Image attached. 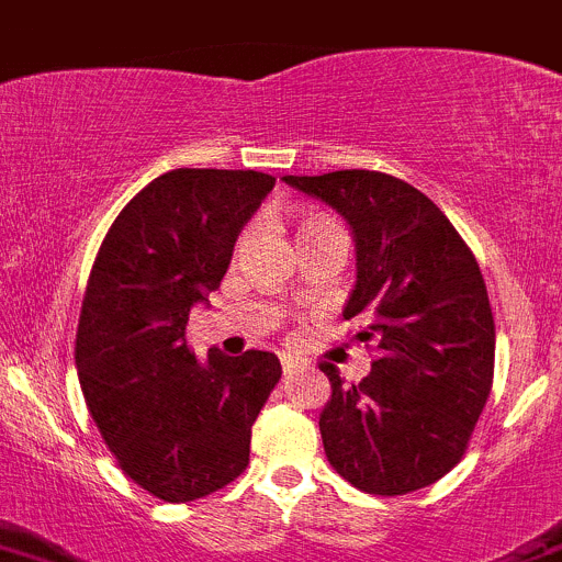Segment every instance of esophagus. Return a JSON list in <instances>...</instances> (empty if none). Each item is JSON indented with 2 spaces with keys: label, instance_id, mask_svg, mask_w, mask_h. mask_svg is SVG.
Returning <instances> with one entry per match:
<instances>
[{
  "label": "esophagus",
  "instance_id": "obj_1",
  "mask_svg": "<svg viewBox=\"0 0 562 562\" xmlns=\"http://www.w3.org/2000/svg\"><path fill=\"white\" fill-rule=\"evenodd\" d=\"M281 366H283V373H300V370L308 368V362L300 360V357H292V355H281Z\"/></svg>",
  "mask_w": 562,
  "mask_h": 562
}]
</instances>
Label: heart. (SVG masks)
Segmentation results:
<instances>
[{
	"label": "heart",
	"instance_id": "1",
	"mask_svg": "<svg viewBox=\"0 0 562 562\" xmlns=\"http://www.w3.org/2000/svg\"><path fill=\"white\" fill-rule=\"evenodd\" d=\"M319 224H327V222H303V227H300V229H305V227H319Z\"/></svg>",
	"mask_w": 562,
	"mask_h": 562
}]
</instances>
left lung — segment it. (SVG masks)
<instances>
[{"mask_svg":"<svg viewBox=\"0 0 562 562\" xmlns=\"http://www.w3.org/2000/svg\"><path fill=\"white\" fill-rule=\"evenodd\" d=\"M346 218L357 283L344 316L379 360L357 384L324 362L333 397L324 454L370 495H406L447 476L473 436L495 370V322L476 257L441 207L395 176H283Z\"/></svg>","mask_w":562,"mask_h":562,"instance_id":"obj_1","label":"left lung"}]
</instances>
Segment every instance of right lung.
Listing matches in <instances>:
<instances>
[{"instance_id": "right-lung-1", "label": "right lung", "mask_w": 562, "mask_h": 562, "mask_svg": "<svg viewBox=\"0 0 562 562\" xmlns=\"http://www.w3.org/2000/svg\"><path fill=\"white\" fill-rule=\"evenodd\" d=\"M276 178L181 167L126 202L86 283L75 368L91 419L121 471L167 503L235 482L251 425L281 379L279 357L187 346L189 311L207 303L235 240Z\"/></svg>"}]
</instances>
